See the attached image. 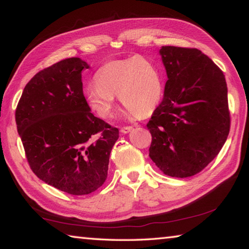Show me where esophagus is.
I'll use <instances>...</instances> for the list:
<instances>
[{"instance_id":"esophagus-1","label":"esophagus","mask_w":249,"mask_h":249,"mask_svg":"<svg viewBox=\"0 0 249 249\" xmlns=\"http://www.w3.org/2000/svg\"><path fill=\"white\" fill-rule=\"evenodd\" d=\"M132 129H133V126H124V127L121 128V132L123 134H127Z\"/></svg>"}]
</instances>
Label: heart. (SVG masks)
Instances as JSON below:
<instances>
[{"label": "heart", "instance_id": "obj_1", "mask_svg": "<svg viewBox=\"0 0 249 249\" xmlns=\"http://www.w3.org/2000/svg\"><path fill=\"white\" fill-rule=\"evenodd\" d=\"M95 83L86 88L84 95L93 112L108 119L114 107V95L132 116L153 114L163 95L162 77L158 66L146 56L137 54L113 60L95 73Z\"/></svg>", "mask_w": 249, "mask_h": 249}]
</instances>
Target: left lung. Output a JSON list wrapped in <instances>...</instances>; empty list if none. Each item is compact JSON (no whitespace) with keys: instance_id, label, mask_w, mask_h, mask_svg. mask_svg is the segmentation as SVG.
<instances>
[{"instance_id":"obj_1","label":"left lung","mask_w":249,"mask_h":249,"mask_svg":"<svg viewBox=\"0 0 249 249\" xmlns=\"http://www.w3.org/2000/svg\"><path fill=\"white\" fill-rule=\"evenodd\" d=\"M159 53L168 80L147 123L149 157L165 175L187 178L203 170L229 136L225 75L196 48L162 46Z\"/></svg>"}]
</instances>
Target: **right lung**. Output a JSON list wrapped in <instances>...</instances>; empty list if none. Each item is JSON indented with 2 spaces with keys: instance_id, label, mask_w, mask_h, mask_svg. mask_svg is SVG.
<instances>
[{
  "instance_id": "1",
  "label": "right lung",
  "mask_w": 249,
  "mask_h": 249,
  "mask_svg": "<svg viewBox=\"0 0 249 249\" xmlns=\"http://www.w3.org/2000/svg\"><path fill=\"white\" fill-rule=\"evenodd\" d=\"M89 68L68 58L31 79L15 111L29 167L40 180L72 196L95 191L107 177L109 154L119 138L90 112L81 72Z\"/></svg>"
}]
</instances>
